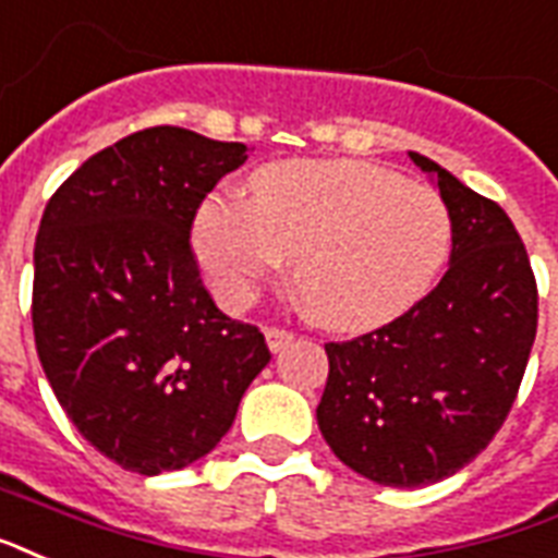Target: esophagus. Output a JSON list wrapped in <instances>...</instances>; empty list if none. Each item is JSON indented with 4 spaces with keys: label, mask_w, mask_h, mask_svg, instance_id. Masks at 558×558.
Wrapping results in <instances>:
<instances>
[{
    "label": "esophagus",
    "mask_w": 558,
    "mask_h": 558,
    "mask_svg": "<svg viewBox=\"0 0 558 558\" xmlns=\"http://www.w3.org/2000/svg\"><path fill=\"white\" fill-rule=\"evenodd\" d=\"M289 342H292V333H289V330H283V327H269V330H266V345H269L271 354L283 351Z\"/></svg>",
    "instance_id": "34e87169"
}]
</instances>
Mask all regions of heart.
I'll return each instance as SVG.
<instances>
[{"label": "heart", "mask_w": 558, "mask_h": 558, "mask_svg": "<svg viewBox=\"0 0 558 558\" xmlns=\"http://www.w3.org/2000/svg\"><path fill=\"white\" fill-rule=\"evenodd\" d=\"M445 198L365 160H280L251 202L213 195L195 216V257L216 298L242 307L292 260L304 307L333 330L386 325L427 295L450 254Z\"/></svg>", "instance_id": "1"}]
</instances>
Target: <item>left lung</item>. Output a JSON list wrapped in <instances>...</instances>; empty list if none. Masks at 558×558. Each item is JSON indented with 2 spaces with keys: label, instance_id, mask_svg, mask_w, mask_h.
<instances>
[{
  "label": "left lung",
  "instance_id": "8db88e82",
  "mask_svg": "<svg viewBox=\"0 0 558 558\" xmlns=\"http://www.w3.org/2000/svg\"><path fill=\"white\" fill-rule=\"evenodd\" d=\"M453 222L450 266L415 307L372 333L325 345L318 430L360 477L439 483L495 439L515 403L538 325L530 257L504 207L410 151Z\"/></svg>",
  "mask_w": 558,
  "mask_h": 558
}]
</instances>
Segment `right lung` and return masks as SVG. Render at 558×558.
<instances>
[{
  "label": "right lung",
  "instance_id": "obj_1",
  "mask_svg": "<svg viewBox=\"0 0 558 558\" xmlns=\"http://www.w3.org/2000/svg\"><path fill=\"white\" fill-rule=\"evenodd\" d=\"M242 143L157 125L72 172L34 242L32 322L54 398L93 448L155 477L210 453L271 360L213 304L190 248L204 195Z\"/></svg>",
  "mask_w": 558,
  "mask_h": 558
}]
</instances>
